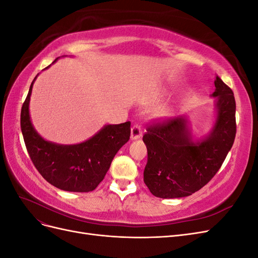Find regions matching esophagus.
I'll return each mask as SVG.
<instances>
[{
  "label": "esophagus",
  "instance_id": "1",
  "mask_svg": "<svg viewBox=\"0 0 258 258\" xmlns=\"http://www.w3.org/2000/svg\"><path fill=\"white\" fill-rule=\"evenodd\" d=\"M142 137V128L139 124H135L131 128V140H138Z\"/></svg>",
  "mask_w": 258,
  "mask_h": 258
}]
</instances>
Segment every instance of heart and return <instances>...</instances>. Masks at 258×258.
Wrapping results in <instances>:
<instances>
[{
    "mask_svg": "<svg viewBox=\"0 0 258 258\" xmlns=\"http://www.w3.org/2000/svg\"><path fill=\"white\" fill-rule=\"evenodd\" d=\"M165 114H166V113H165V112H163V115H165Z\"/></svg>",
    "mask_w": 258,
    "mask_h": 258,
    "instance_id": "1",
    "label": "heart"
}]
</instances>
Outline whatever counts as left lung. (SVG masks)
Segmentation results:
<instances>
[{
  "instance_id": "left-lung-1",
  "label": "left lung",
  "mask_w": 258,
  "mask_h": 258,
  "mask_svg": "<svg viewBox=\"0 0 258 258\" xmlns=\"http://www.w3.org/2000/svg\"><path fill=\"white\" fill-rule=\"evenodd\" d=\"M216 118L204 139L194 141L188 118L178 116L153 123L143 136L147 148L144 183L156 197L190 196L212 178L232 147L236 137V101L220 77L214 81Z\"/></svg>"
}]
</instances>
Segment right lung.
Returning a JSON list of instances; mask_svg holds the SVG:
<instances>
[{
  "mask_svg": "<svg viewBox=\"0 0 258 258\" xmlns=\"http://www.w3.org/2000/svg\"><path fill=\"white\" fill-rule=\"evenodd\" d=\"M36 77L30 86L20 115L21 132L31 160L46 181L59 189L74 192L96 189L116 153L129 141L130 121L105 124L95 136L79 144L62 145L46 141L34 129L29 112Z\"/></svg>",
  "mask_w": 258,
  "mask_h": 258,
  "instance_id": "1",
  "label": "right lung"
}]
</instances>
